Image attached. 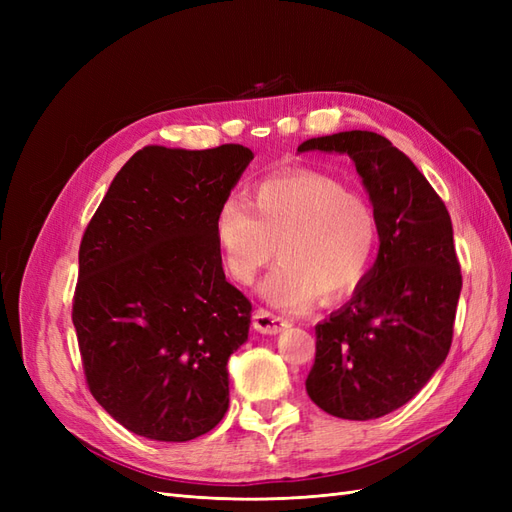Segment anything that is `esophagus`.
<instances>
[{
    "mask_svg": "<svg viewBox=\"0 0 512 512\" xmlns=\"http://www.w3.org/2000/svg\"><path fill=\"white\" fill-rule=\"evenodd\" d=\"M288 320L284 316H277L273 312H269V309H256L254 314V329L265 333V335H275L280 333L288 327Z\"/></svg>",
    "mask_w": 512,
    "mask_h": 512,
    "instance_id": "obj_1",
    "label": "esophagus"
}]
</instances>
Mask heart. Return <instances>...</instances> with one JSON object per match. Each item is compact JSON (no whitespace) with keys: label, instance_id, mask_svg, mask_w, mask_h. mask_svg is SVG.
<instances>
[{"label":"heart","instance_id":"obj_1","mask_svg":"<svg viewBox=\"0 0 512 512\" xmlns=\"http://www.w3.org/2000/svg\"><path fill=\"white\" fill-rule=\"evenodd\" d=\"M224 269L237 284H252L260 269L277 265L260 286L271 305L305 309L337 301L363 280L376 252L378 222L359 194L318 170L297 168L262 179L252 207L228 198L215 218Z\"/></svg>","mask_w":512,"mask_h":512}]
</instances>
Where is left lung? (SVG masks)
<instances>
[{"label":"left lung","instance_id":"1","mask_svg":"<svg viewBox=\"0 0 512 512\" xmlns=\"http://www.w3.org/2000/svg\"><path fill=\"white\" fill-rule=\"evenodd\" d=\"M346 153L378 222L376 265L339 312L316 324L305 389L348 421L389 414L423 389L453 342L461 267L442 198L389 138L350 130L309 138L299 151Z\"/></svg>","mask_w":512,"mask_h":512}]
</instances>
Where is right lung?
Listing matches in <instances>:
<instances>
[{
    "instance_id": "obj_1",
    "label": "right lung",
    "mask_w": 512,
    "mask_h": 512,
    "mask_svg": "<svg viewBox=\"0 0 512 512\" xmlns=\"http://www.w3.org/2000/svg\"><path fill=\"white\" fill-rule=\"evenodd\" d=\"M252 160L243 145L145 147L85 228L72 301L85 378L136 436L188 442L228 410L252 303L226 282L215 218Z\"/></svg>"
}]
</instances>
